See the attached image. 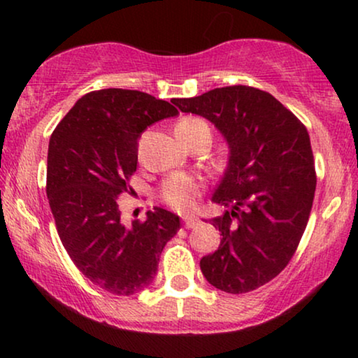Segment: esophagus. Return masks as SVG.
I'll use <instances>...</instances> for the list:
<instances>
[{
    "label": "esophagus",
    "instance_id": "obj_1",
    "mask_svg": "<svg viewBox=\"0 0 358 358\" xmlns=\"http://www.w3.org/2000/svg\"><path fill=\"white\" fill-rule=\"evenodd\" d=\"M184 227L185 228H195L199 224V218L197 217H182Z\"/></svg>",
    "mask_w": 358,
    "mask_h": 358
}]
</instances>
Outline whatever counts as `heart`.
Returning <instances> with one entry per match:
<instances>
[{
    "mask_svg": "<svg viewBox=\"0 0 358 358\" xmlns=\"http://www.w3.org/2000/svg\"><path fill=\"white\" fill-rule=\"evenodd\" d=\"M176 135L179 140H189L197 134L210 135L208 125L197 117H184L176 124ZM202 194V182L190 174H173L161 185V199L179 212H190L197 205Z\"/></svg>",
    "mask_w": 358,
    "mask_h": 358,
    "instance_id": "1",
    "label": "heart"
}]
</instances>
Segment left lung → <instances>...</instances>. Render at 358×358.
Returning a JSON list of instances; mask_svg holds the SVG:
<instances>
[{
    "label": "left lung",
    "mask_w": 358,
    "mask_h": 358,
    "mask_svg": "<svg viewBox=\"0 0 358 358\" xmlns=\"http://www.w3.org/2000/svg\"><path fill=\"white\" fill-rule=\"evenodd\" d=\"M180 112L212 122L228 145V164L212 202L222 233L200 268L218 290L239 295L277 277L305 233L316 190L305 125L272 94L249 86L217 87L173 99Z\"/></svg>",
    "instance_id": "8db88e82"
}]
</instances>
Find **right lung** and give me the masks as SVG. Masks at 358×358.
Instances as JSON below:
<instances>
[{
    "mask_svg": "<svg viewBox=\"0 0 358 358\" xmlns=\"http://www.w3.org/2000/svg\"><path fill=\"white\" fill-rule=\"evenodd\" d=\"M179 112L131 90H101L76 101L50 136L47 197L63 248L83 275L102 290L129 296L153 282L178 215L156 207L145 222L124 224L117 197L129 192L138 140Z\"/></svg>",
    "mask_w": 358,
    "mask_h": 358,
    "instance_id": "obj_1",
    "label": "right lung"
}]
</instances>
